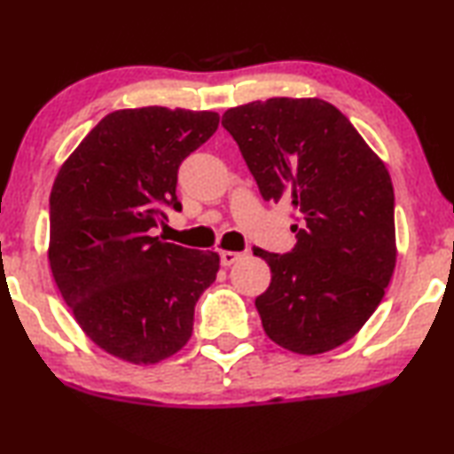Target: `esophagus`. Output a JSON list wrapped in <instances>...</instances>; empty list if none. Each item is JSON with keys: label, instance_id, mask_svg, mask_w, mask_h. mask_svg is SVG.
I'll return each mask as SVG.
<instances>
[{"label": "esophagus", "instance_id": "esophagus-1", "mask_svg": "<svg viewBox=\"0 0 454 454\" xmlns=\"http://www.w3.org/2000/svg\"><path fill=\"white\" fill-rule=\"evenodd\" d=\"M242 257H245V254H242V253H236V251H222V253H220V261H222V265H226V267H230L232 263H236V261H240Z\"/></svg>", "mask_w": 454, "mask_h": 454}]
</instances>
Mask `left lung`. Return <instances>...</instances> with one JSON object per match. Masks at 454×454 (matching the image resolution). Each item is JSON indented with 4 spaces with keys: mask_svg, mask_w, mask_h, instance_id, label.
<instances>
[{
    "mask_svg": "<svg viewBox=\"0 0 454 454\" xmlns=\"http://www.w3.org/2000/svg\"><path fill=\"white\" fill-rule=\"evenodd\" d=\"M224 129L265 201H290L296 247L267 261L254 300L267 337L315 356L357 333L391 282L395 193L385 162L346 114L321 98H270L228 108Z\"/></svg>",
    "mask_w": 454,
    "mask_h": 454,
    "instance_id": "8db88e82",
    "label": "left lung"
}]
</instances>
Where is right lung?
Masks as SVG:
<instances>
[{"instance_id": "obj_1", "label": "right lung", "mask_w": 454, "mask_h": 454, "mask_svg": "<svg viewBox=\"0 0 454 454\" xmlns=\"http://www.w3.org/2000/svg\"><path fill=\"white\" fill-rule=\"evenodd\" d=\"M218 123L212 111H114L57 172L51 271L82 331L121 360L148 366L176 354L215 282L218 253L164 242L154 228L166 207L181 212L178 166Z\"/></svg>"}]
</instances>
